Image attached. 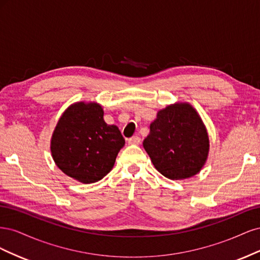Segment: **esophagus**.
I'll list each match as a JSON object with an SVG mask.
<instances>
[{"instance_id": "34e87169", "label": "esophagus", "mask_w": 260, "mask_h": 260, "mask_svg": "<svg viewBox=\"0 0 260 260\" xmlns=\"http://www.w3.org/2000/svg\"><path fill=\"white\" fill-rule=\"evenodd\" d=\"M140 142H141V139L138 136H135V137L128 139V143L130 145H138V144H140Z\"/></svg>"}]
</instances>
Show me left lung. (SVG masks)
Returning <instances> with one entry per match:
<instances>
[{"label":"left lung","instance_id":"8db88e82","mask_svg":"<svg viewBox=\"0 0 260 260\" xmlns=\"http://www.w3.org/2000/svg\"><path fill=\"white\" fill-rule=\"evenodd\" d=\"M143 146L162 176L182 180L199 174L205 165L209 139L195 108L176 103L157 113Z\"/></svg>","mask_w":260,"mask_h":260}]
</instances>
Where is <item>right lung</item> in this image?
I'll return each instance as SVG.
<instances>
[{
	"mask_svg": "<svg viewBox=\"0 0 260 260\" xmlns=\"http://www.w3.org/2000/svg\"><path fill=\"white\" fill-rule=\"evenodd\" d=\"M103 116L100 104L77 102L61 115L53 132L51 152L55 164L81 183L103 179L124 145L117 125L107 124Z\"/></svg>",
	"mask_w": 260,
	"mask_h": 260,
	"instance_id": "add662e5",
	"label": "right lung"
}]
</instances>
